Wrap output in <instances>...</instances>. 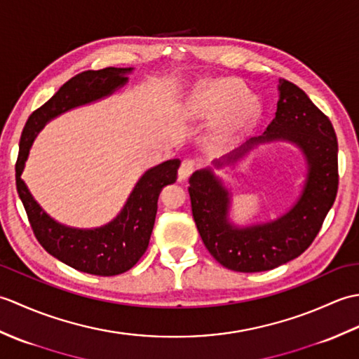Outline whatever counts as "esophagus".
<instances>
[{
    "label": "esophagus",
    "instance_id": "esophagus-1",
    "mask_svg": "<svg viewBox=\"0 0 359 359\" xmlns=\"http://www.w3.org/2000/svg\"><path fill=\"white\" fill-rule=\"evenodd\" d=\"M193 171H194V162H193V160L191 158L182 160L180 168H179V172H177L179 180H187L189 175L193 174Z\"/></svg>",
    "mask_w": 359,
    "mask_h": 359
}]
</instances>
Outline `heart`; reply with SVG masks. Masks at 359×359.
<instances>
[{"label":"heart","instance_id":"obj_1","mask_svg":"<svg viewBox=\"0 0 359 359\" xmlns=\"http://www.w3.org/2000/svg\"><path fill=\"white\" fill-rule=\"evenodd\" d=\"M261 116V103L248 94L247 86L238 79L222 77L203 83L189 97L185 106L188 120L212 121L220 116L216 128V148L231 147L255 126Z\"/></svg>","mask_w":359,"mask_h":359}]
</instances>
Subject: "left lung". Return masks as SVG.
Returning <instances> with one entry per match:
<instances>
[{
	"instance_id": "obj_1",
	"label": "left lung",
	"mask_w": 359,
	"mask_h": 359,
	"mask_svg": "<svg viewBox=\"0 0 359 359\" xmlns=\"http://www.w3.org/2000/svg\"><path fill=\"white\" fill-rule=\"evenodd\" d=\"M276 117L265 133L212 162V167L240 161L259 144L287 141L299 149L308 175L298 201L284 215L262 224L236 226L229 219L231 192L203 168L189 177V197L205 247L225 269L241 273L273 270L306 251L323 226L338 191V142L324 114L302 89L279 79Z\"/></svg>"
}]
</instances>
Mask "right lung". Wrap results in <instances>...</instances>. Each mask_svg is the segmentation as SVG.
I'll use <instances>...</instances> for the list:
<instances>
[{
	"label": "right lung",
	"instance_id": "1",
	"mask_svg": "<svg viewBox=\"0 0 359 359\" xmlns=\"http://www.w3.org/2000/svg\"><path fill=\"white\" fill-rule=\"evenodd\" d=\"M131 72L133 67H106L85 71L66 81L50 100L30 114L22 129L15 165L17 191L41 247L63 264L95 276H116L139 262L148 248L154 226L158 194L163 187L177 180L180 160H166L144 171L118 215L97 228H74L57 222L34 199L21 174L36 134L50 120L112 95L126 85Z\"/></svg>",
	"mask_w": 359,
	"mask_h": 359
}]
</instances>
